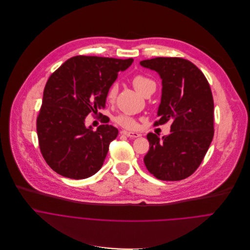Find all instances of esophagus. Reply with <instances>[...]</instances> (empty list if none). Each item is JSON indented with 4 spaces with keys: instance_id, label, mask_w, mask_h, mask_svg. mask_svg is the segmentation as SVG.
Here are the masks:
<instances>
[{
    "instance_id": "esophagus-1",
    "label": "esophagus",
    "mask_w": 250,
    "mask_h": 250,
    "mask_svg": "<svg viewBox=\"0 0 250 250\" xmlns=\"http://www.w3.org/2000/svg\"><path fill=\"white\" fill-rule=\"evenodd\" d=\"M122 134H124L125 136H127L128 138H130V139H134V138H138V137H140L141 135L139 134V133H137V132H128V131H123L122 132Z\"/></svg>"
}]
</instances>
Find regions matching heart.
I'll return each instance as SVG.
<instances>
[{
	"label": "heart",
	"mask_w": 250,
	"mask_h": 250,
	"mask_svg": "<svg viewBox=\"0 0 250 250\" xmlns=\"http://www.w3.org/2000/svg\"><path fill=\"white\" fill-rule=\"evenodd\" d=\"M132 84L134 88L143 95H145L148 91L156 89V82L153 79L148 78L145 75H136L132 79ZM117 92H118L117 83H111L106 92V98L109 103H113L115 101ZM115 122L121 127L127 128V129H135L137 127L136 120L132 116L126 115V114H120L116 116Z\"/></svg>",
	"instance_id": "obj_1"
}]
</instances>
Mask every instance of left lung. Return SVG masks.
Returning <instances> with one entry per match:
<instances>
[{
  "label": "left lung",
  "mask_w": 250,
  "mask_h": 250,
  "mask_svg": "<svg viewBox=\"0 0 250 250\" xmlns=\"http://www.w3.org/2000/svg\"><path fill=\"white\" fill-rule=\"evenodd\" d=\"M156 71L163 83L155 126L171 121L170 134L148 133L146 169L161 180L190 176L201 165L214 137V101L210 84L193 63L177 57H158L140 62Z\"/></svg>",
  "instance_id": "8db88e82"
}]
</instances>
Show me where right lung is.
Wrapping results in <instances>:
<instances>
[{
  "instance_id": "obj_1",
  "label": "right lung",
  "mask_w": 250,
  "mask_h": 250,
  "mask_svg": "<svg viewBox=\"0 0 250 250\" xmlns=\"http://www.w3.org/2000/svg\"><path fill=\"white\" fill-rule=\"evenodd\" d=\"M133 59L75 56L49 77L36 120L40 152L58 174L83 179L102 168L118 130L103 124L96 131L85 127L89 113L105 107L106 92L118 72ZM101 114V113H99ZM104 122L107 118L104 116Z\"/></svg>"
}]
</instances>
